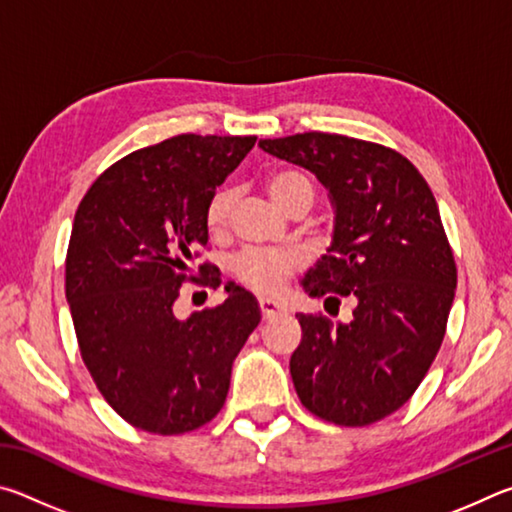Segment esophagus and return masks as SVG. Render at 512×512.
Here are the masks:
<instances>
[{"label": "esophagus", "mask_w": 512, "mask_h": 512, "mask_svg": "<svg viewBox=\"0 0 512 512\" xmlns=\"http://www.w3.org/2000/svg\"><path fill=\"white\" fill-rule=\"evenodd\" d=\"M259 309H262V316H264L266 320L280 316L282 311H284L280 302H275V300H271V298H262V300H259Z\"/></svg>", "instance_id": "1"}]
</instances>
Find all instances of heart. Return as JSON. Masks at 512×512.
Masks as SVG:
<instances>
[{
	"label": "heart",
	"instance_id": "1",
	"mask_svg": "<svg viewBox=\"0 0 512 512\" xmlns=\"http://www.w3.org/2000/svg\"><path fill=\"white\" fill-rule=\"evenodd\" d=\"M266 189L277 207L284 212L293 210L300 203H314L316 187L309 173L300 169H280L273 171L266 178ZM232 205V192L230 189H216L205 207V223L212 232H219L228 223ZM300 266V259L296 253H287V250H244L235 259V273L241 282L248 287L257 289L259 293H277L289 275Z\"/></svg>",
	"mask_w": 512,
	"mask_h": 512
}]
</instances>
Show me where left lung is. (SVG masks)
I'll return each instance as SVG.
<instances>
[{
	"instance_id": "8db88e82",
	"label": "left lung",
	"mask_w": 512,
	"mask_h": 512,
	"mask_svg": "<svg viewBox=\"0 0 512 512\" xmlns=\"http://www.w3.org/2000/svg\"><path fill=\"white\" fill-rule=\"evenodd\" d=\"M259 149L314 173L334 207L332 244L302 289L357 300L350 323L298 314L293 386L318 418L366 427L409 402L443 343L456 264L438 203L420 171L386 146L302 133L259 140Z\"/></svg>"
}]
</instances>
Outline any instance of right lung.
Instances as JSON below:
<instances>
[{"mask_svg": "<svg viewBox=\"0 0 512 512\" xmlns=\"http://www.w3.org/2000/svg\"><path fill=\"white\" fill-rule=\"evenodd\" d=\"M255 140L176 135L146 146L103 171L76 210L65 296L81 357L106 402L137 429L173 436L210 422L232 361L262 320L253 293L235 282L225 284L223 305L173 314L207 246V201ZM198 273L221 284L210 264Z\"/></svg>", "mask_w": 512, "mask_h": 512, "instance_id": "add662e5", "label": "right lung"}]
</instances>
